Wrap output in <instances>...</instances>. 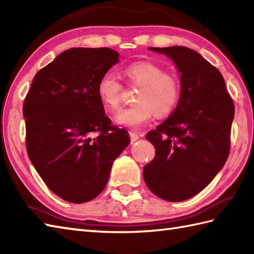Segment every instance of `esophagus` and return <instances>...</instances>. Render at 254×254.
<instances>
[{
    "mask_svg": "<svg viewBox=\"0 0 254 254\" xmlns=\"http://www.w3.org/2000/svg\"><path fill=\"white\" fill-rule=\"evenodd\" d=\"M130 137H131V143H134L139 138V135L136 132H130Z\"/></svg>",
    "mask_w": 254,
    "mask_h": 254,
    "instance_id": "1",
    "label": "esophagus"
}]
</instances>
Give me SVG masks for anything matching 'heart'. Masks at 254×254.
<instances>
[{
  "label": "heart",
  "mask_w": 254,
  "mask_h": 254,
  "mask_svg": "<svg viewBox=\"0 0 254 254\" xmlns=\"http://www.w3.org/2000/svg\"><path fill=\"white\" fill-rule=\"evenodd\" d=\"M124 74L135 84L142 85L136 96V105L124 108L115 118L121 127L136 128L158 117L168 116L175 110L181 95V86L176 76L150 62H136L124 69ZM122 85L111 73L102 75L97 84V94L108 110L120 106Z\"/></svg>",
  "instance_id": "obj_1"
}]
</instances>
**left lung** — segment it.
I'll list each match as a JSON object with an SVG mask.
<instances>
[{"label":"left lung","instance_id":"obj_1","mask_svg":"<svg viewBox=\"0 0 254 254\" xmlns=\"http://www.w3.org/2000/svg\"><path fill=\"white\" fill-rule=\"evenodd\" d=\"M148 49L175 63L181 95L169 118L146 134L156 154L144 167V181L165 201H185L206 188L227 160L235 106L223 75L196 51Z\"/></svg>","mask_w":254,"mask_h":254}]
</instances>
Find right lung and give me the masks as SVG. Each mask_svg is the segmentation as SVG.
Returning <instances> with one entry per match:
<instances>
[{
    "label": "right lung",
    "instance_id": "obj_1",
    "mask_svg": "<svg viewBox=\"0 0 254 254\" xmlns=\"http://www.w3.org/2000/svg\"><path fill=\"white\" fill-rule=\"evenodd\" d=\"M119 57L109 48L65 50L35 75L25 98L28 157L47 187L69 203L99 195L113 161L130 144L126 130L111 126L97 94Z\"/></svg>",
    "mask_w": 254,
    "mask_h": 254
}]
</instances>
